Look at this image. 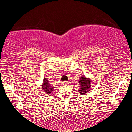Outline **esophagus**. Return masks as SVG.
<instances>
[{
	"instance_id": "34e87169",
	"label": "esophagus",
	"mask_w": 132,
	"mask_h": 132,
	"mask_svg": "<svg viewBox=\"0 0 132 132\" xmlns=\"http://www.w3.org/2000/svg\"><path fill=\"white\" fill-rule=\"evenodd\" d=\"M63 84H68V83H69V81H64V82H63Z\"/></svg>"
}]
</instances>
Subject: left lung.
<instances>
[{
  "label": "left lung",
  "instance_id": "obj_1",
  "mask_svg": "<svg viewBox=\"0 0 132 132\" xmlns=\"http://www.w3.org/2000/svg\"><path fill=\"white\" fill-rule=\"evenodd\" d=\"M79 85L80 89L78 90L81 94L85 95L91 90L92 87V80L90 78H87L85 75H82L79 78Z\"/></svg>",
  "mask_w": 132,
  "mask_h": 132
}]
</instances>
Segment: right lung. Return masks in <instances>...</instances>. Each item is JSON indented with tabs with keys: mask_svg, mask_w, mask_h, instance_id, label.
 <instances>
[{
	"mask_svg": "<svg viewBox=\"0 0 132 132\" xmlns=\"http://www.w3.org/2000/svg\"><path fill=\"white\" fill-rule=\"evenodd\" d=\"M41 87L42 90H44V92H45L48 95L51 94L53 93V92L54 90V87L51 86L49 83V81H48L47 78L44 77L43 79V82L41 85Z\"/></svg>",
	"mask_w": 132,
	"mask_h": 132,
	"instance_id": "1",
	"label": "right lung"
}]
</instances>
